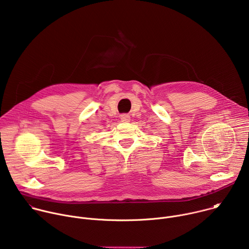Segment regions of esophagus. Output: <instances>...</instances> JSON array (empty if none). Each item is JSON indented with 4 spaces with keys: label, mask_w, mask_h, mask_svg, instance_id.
<instances>
[{
    "label": "esophagus",
    "mask_w": 249,
    "mask_h": 249,
    "mask_svg": "<svg viewBox=\"0 0 249 249\" xmlns=\"http://www.w3.org/2000/svg\"><path fill=\"white\" fill-rule=\"evenodd\" d=\"M120 119L122 122H129L130 121V116L127 115V114H122L120 116Z\"/></svg>",
    "instance_id": "34e87169"
}]
</instances>
